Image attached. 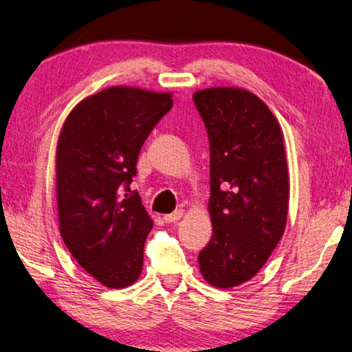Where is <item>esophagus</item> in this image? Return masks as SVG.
I'll return each instance as SVG.
<instances>
[{
	"label": "esophagus",
	"instance_id": "esophagus-1",
	"mask_svg": "<svg viewBox=\"0 0 352 352\" xmlns=\"http://www.w3.org/2000/svg\"><path fill=\"white\" fill-rule=\"evenodd\" d=\"M182 217H184V210H175L170 214H165L164 221H165V223L170 224V223H176V221H179Z\"/></svg>",
	"mask_w": 352,
	"mask_h": 352
}]
</instances>
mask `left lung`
I'll return each mask as SVG.
<instances>
[{"instance_id": "1", "label": "left lung", "mask_w": 352, "mask_h": 352, "mask_svg": "<svg viewBox=\"0 0 352 352\" xmlns=\"http://www.w3.org/2000/svg\"><path fill=\"white\" fill-rule=\"evenodd\" d=\"M193 102L210 140L213 235L198 256L199 269L208 285L230 289L260 272L285 233V142L272 111L248 89H201Z\"/></svg>"}]
</instances>
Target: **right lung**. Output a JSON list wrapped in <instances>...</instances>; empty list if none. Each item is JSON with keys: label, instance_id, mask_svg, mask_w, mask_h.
Returning a JSON list of instances; mask_svg holds the SVG:
<instances>
[{"label": "right lung", "instance_id": "right-lung-1", "mask_svg": "<svg viewBox=\"0 0 352 352\" xmlns=\"http://www.w3.org/2000/svg\"><path fill=\"white\" fill-rule=\"evenodd\" d=\"M171 92L111 86L66 117L55 153L60 233L67 250L104 287L139 278L153 219L131 192L140 148L173 107Z\"/></svg>", "mask_w": 352, "mask_h": 352}]
</instances>
